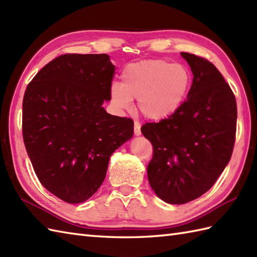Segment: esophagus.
<instances>
[{
	"mask_svg": "<svg viewBox=\"0 0 257 257\" xmlns=\"http://www.w3.org/2000/svg\"><path fill=\"white\" fill-rule=\"evenodd\" d=\"M135 135H136V136H140V135H141L140 123H139L138 121H135Z\"/></svg>",
	"mask_w": 257,
	"mask_h": 257,
	"instance_id": "1",
	"label": "esophagus"
}]
</instances>
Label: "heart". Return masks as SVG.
Segmentation results:
<instances>
[{"label":"heart","mask_w":257,"mask_h":257,"mask_svg":"<svg viewBox=\"0 0 257 257\" xmlns=\"http://www.w3.org/2000/svg\"><path fill=\"white\" fill-rule=\"evenodd\" d=\"M191 81L184 65L146 59L124 67L121 83L110 86V101L118 110H125L132 108L133 99H138V110L145 118L162 120L182 105Z\"/></svg>","instance_id":"heart-1"}]
</instances>
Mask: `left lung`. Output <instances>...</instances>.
I'll return each mask as SVG.
<instances>
[{
  "label": "left lung",
  "instance_id": "left-lung-1",
  "mask_svg": "<svg viewBox=\"0 0 257 257\" xmlns=\"http://www.w3.org/2000/svg\"><path fill=\"white\" fill-rule=\"evenodd\" d=\"M193 74L188 98L141 133L154 147L147 173L155 193L167 203L184 204L209 191L231 159L237 108L231 87L207 59L181 53Z\"/></svg>",
  "mask_w": 257,
  "mask_h": 257
}]
</instances>
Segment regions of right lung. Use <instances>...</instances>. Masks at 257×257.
Segmentation results:
<instances>
[{
	"mask_svg": "<svg viewBox=\"0 0 257 257\" xmlns=\"http://www.w3.org/2000/svg\"><path fill=\"white\" fill-rule=\"evenodd\" d=\"M114 66L107 54H65L46 64L23 98L24 145L43 187L81 203L105 180L109 158L134 135L133 119L112 116Z\"/></svg>",
	"mask_w": 257,
	"mask_h": 257,
	"instance_id": "1",
	"label": "right lung"
}]
</instances>
